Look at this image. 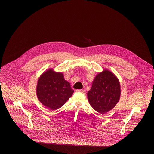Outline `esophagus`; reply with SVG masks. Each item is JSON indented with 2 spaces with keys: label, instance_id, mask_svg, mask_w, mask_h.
I'll use <instances>...</instances> for the list:
<instances>
[{
  "label": "esophagus",
  "instance_id": "obj_1",
  "mask_svg": "<svg viewBox=\"0 0 154 154\" xmlns=\"http://www.w3.org/2000/svg\"><path fill=\"white\" fill-rule=\"evenodd\" d=\"M75 92L83 93V92H84V89H77V90H75Z\"/></svg>",
  "mask_w": 154,
  "mask_h": 154
}]
</instances>
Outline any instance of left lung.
<instances>
[{
	"instance_id": "8db88e82",
	"label": "left lung",
	"mask_w": 154,
	"mask_h": 154,
	"mask_svg": "<svg viewBox=\"0 0 154 154\" xmlns=\"http://www.w3.org/2000/svg\"><path fill=\"white\" fill-rule=\"evenodd\" d=\"M120 95L121 87L117 77L106 69L97 74L87 94L89 104L100 114L112 110L119 102Z\"/></svg>"
}]
</instances>
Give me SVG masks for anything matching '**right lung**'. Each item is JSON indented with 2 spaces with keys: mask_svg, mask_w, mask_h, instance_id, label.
<instances>
[{
  "mask_svg": "<svg viewBox=\"0 0 154 154\" xmlns=\"http://www.w3.org/2000/svg\"><path fill=\"white\" fill-rule=\"evenodd\" d=\"M70 83L63 74L48 69L42 74L37 82L36 95L47 108L55 110L60 108L73 94Z\"/></svg>",
  "mask_w": 154,
  "mask_h": 154,
  "instance_id": "obj_1",
  "label": "right lung"
}]
</instances>
